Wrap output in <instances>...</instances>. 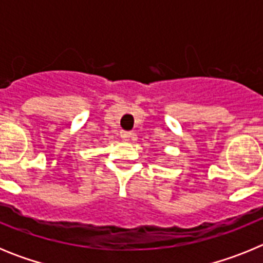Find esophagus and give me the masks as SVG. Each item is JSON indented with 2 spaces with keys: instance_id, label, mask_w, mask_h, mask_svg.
<instances>
[{
  "instance_id": "34e87169",
  "label": "esophagus",
  "mask_w": 263,
  "mask_h": 263,
  "mask_svg": "<svg viewBox=\"0 0 263 263\" xmlns=\"http://www.w3.org/2000/svg\"><path fill=\"white\" fill-rule=\"evenodd\" d=\"M121 138L124 139V141H129L130 138H133V133H132V132H125V130H122V132H121Z\"/></svg>"
}]
</instances>
